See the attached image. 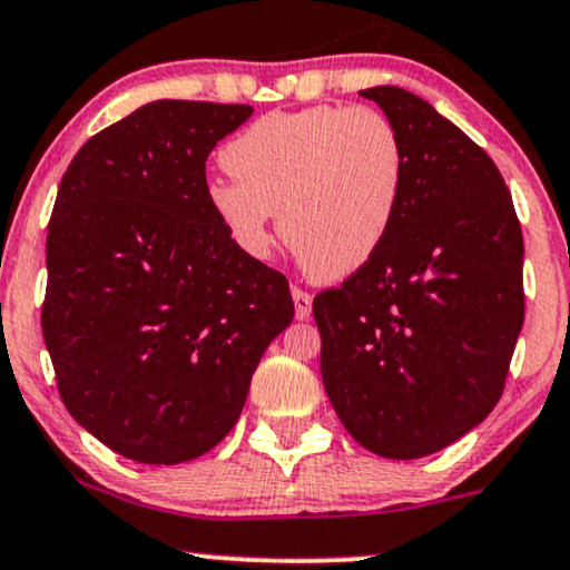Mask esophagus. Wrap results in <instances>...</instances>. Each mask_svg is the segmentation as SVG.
Returning <instances> with one entry per match:
<instances>
[{
  "instance_id": "1",
  "label": "esophagus",
  "mask_w": 570,
  "mask_h": 570,
  "mask_svg": "<svg viewBox=\"0 0 570 570\" xmlns=\"http://www.w3.org/2000/svg\"><path fill=\"white\" fill-rule=\"evenodd\" d=\"M292 299H294V315H297V321L311 318V313H313V294H307V292L297 289V286H294Z\"/></svg>"
}]
</instances>
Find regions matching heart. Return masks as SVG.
Returning a JSON list of instances; mask_svg holds the SVG:
<instances>
[{
  "label": "heart",
  "mask_w": 570,
  "mask_h": 570,
  "mask_svg": "<svg viewBox=\"0 0 570 570\" xmlns=\"http://www.w3.org/2000/svg\"><path fill=\"white\" fill-rule=\"evenodd\" d=\"M233 177L207 188L212 215L238 249L267 257L273 215L315 278H345L385 244L401 207L406 154L374 108L273 111L223 150Z\"/></svg>",
  "instance_id": "heart-1"
}]
</instances>
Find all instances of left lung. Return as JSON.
<instances>
[{
	"mask_svg": "<svg viewBox=\"0 0 570 570\" xmlns=\"http://www.w3.org/2000/svg\"><path fill=\"white\" fill-rule=\"evenodd\" d=\"M406 154L385 244L313 299L321 376L355 441L420 459L478 428L502 397L523 328V233L481 146L401 87L361 89Z\"/></svg>",
	"mask_w": 570,
	"mask_h": 570,
	"instance_id": "8db88e82",
	"label": "left lung"
}]
</instances>
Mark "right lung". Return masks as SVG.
<instances>
[{
	"mask_svg": "<svg viewBox=\"0 0 570 570\" xmlns=\"http://www.w3.org/2000/svg\"><path fill=\"white\" fill-rule=\"evenodd\" d=\"M252 106L154 100L89 137L47 233L42 334L68 414L116 454L180 464L242 416L289 284L233 244L207 156Z\"/></svg>",
	"mask_w": 570,
	"mask_h": 570,
	"instance_id": "right-lung-1",
	"label": "right lung"
}]
</instances>
